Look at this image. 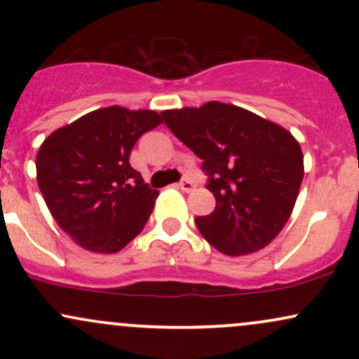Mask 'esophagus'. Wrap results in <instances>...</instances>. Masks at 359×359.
I'll list each match as a JSON object with an SVG mask.
<instances>
[{"mask_svg":"<svg viewBox=\"0 0 359 359\" xmlns=\"http://www.w3.org/2000/svg\"><path fill=\"white\" fill-rule=\"evenodd\" d=\"M179 187H180V189H182V191H184V192H192V191H194V189H196V184H194V182H192V180L182 179V180H180V182H179Z\"/></svg>","mask_w":359,"mask_h":359,"instance_id":"34e87169","label":"esophagus"}]
</instances>
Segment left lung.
I'll list each match as a JSON object with an SVG mask.
<instances>
[{"instance_id":"8db88e82","label":"left lung","mask_w":359,"mask_h":359,"mask_svg":"<svg viewBox=\"0 0 359 359\" xmlns=\"http://www.w3.org/2000/svg\"><path fill=\"white\" fill-rule=\"evenodd\" d=\"M168 130L203 160L216 209L196 217L221 253L265 248L282 231L304 179L299 142L282 126L222 102L162 113Z\"/></svg>"}]
</instances>
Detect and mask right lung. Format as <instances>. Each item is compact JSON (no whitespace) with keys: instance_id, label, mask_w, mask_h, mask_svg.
<instances>
[{"instance_id":"1","label":"right lung","mask_w":359,"mask_h":359,"mask_svg":"<svg viewBox=\"0 0 359 359\" xmlns=\"http://www.w3.org/2000/svg\"><path fill=\"white\" fill-rule=\"evenodd\" d=\"M160 123L155 111L111 106L84 114L42 143L36 182L53 219L82 248L116 253L145 228L158 191L130 165V154Z\"/></svg>"}]
</instances>
